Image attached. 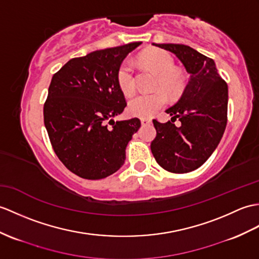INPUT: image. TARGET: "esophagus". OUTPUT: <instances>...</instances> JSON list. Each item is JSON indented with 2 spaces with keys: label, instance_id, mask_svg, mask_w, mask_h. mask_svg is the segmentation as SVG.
Masks as SVG:
<instances>
[{
  "label": "esophagus",
  "instance_id": "esophagus-1",
  "mask_svg": "<svg viewBox=\"0 0 259 259\" xmlns=\"http://www.w3.org/2000/svg\"><path fill=\"white\" fill-rule=\"evenodd\" d=\"M140 120H141V123H142L143 125H146V124H151V123H152V120L150 119V118H141Z\"/></svg>",
  "mask_w": 259,
  "mask_h": 259
}]
</instances>
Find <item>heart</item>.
I'll list each match as a JSON object with an SVG mask.
<instances>
[{"instance_id":"b5f03b06","label":"heart","mask_w":259,"mask_h":259,"mask_svg":"<svg viewBox=\"0 0 259 259\" xmlns=\"http://www.w3.org/2000/svg\"><path fill=\"white\" fill-rule=\"evenodd\" d=\"M141 65L153 69L159 74L154 88L160 89L153 93H141L132 97L128 102V111L132 116L149 118L155 115L167 104V94L170 98L177 99L185 87V78L181 71L176 69V59L164 50H150L138 57ZM117 81L120 90L127 96L135 93L137 78L135 65L130 59H125L119 66Z\"/></svg>"}]
</instances>
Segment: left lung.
<instances>
[{
  "instance_id": "8db88e82",
  "label": "left lung",
  "mask_w": 259,
  "mask_h": 259,
  "mask_svg": "<svg viewBox=\"0 0 259 259\" xmlns=\"http://www.w3.org/2000/svg\"><path fill=\"white\" fill-rule=\"evenodd\" d=\"M176 54L191 74L176 105L166 110L171 121L153 119L157 136L151 151L161 167L172 173H188L200 167L223 137L227 123L228 89L212 58L183 44H153ZM182 121L180 127L172 122Z\"/></svg>"
}]
</instances>
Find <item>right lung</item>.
I'll use <instances>...</instances> for the list:
<instances>
[{"instance_id": "obj_1", "label": "right lung", "mask_w": 259, "mask_h": 259, "mask_svg": "<svg viewBox=\"0 0 259 259\" xmlns=\"http://www.w3.org/2000/svg\"><path fill=\"white\" fill-rule=\"evenodd\" d=\"M141 41L71 58L53 75L44 102V124L54 152L67 169L100 180L124 163L139 118L113 121L127 106L117 81L124 57Z\"/></svg>"}]
</instances>
